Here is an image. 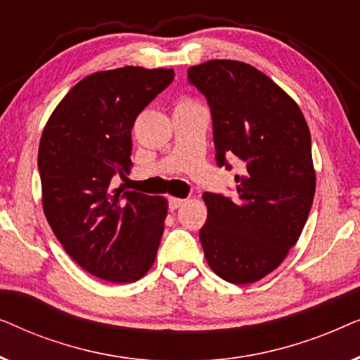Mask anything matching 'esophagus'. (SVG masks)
<instances>
[{
	"label": "esophagus",
	"mask_w": 360,
	"mask_h": 360,
	"mask_svg": "<svg viewBox=\"0 0 360 360\" xmlns=\"http://www.w3.org/2000/svg\"><path fill=\"white\" fill-rule=\"evenodd\" d=\"M185 201L186 200H184V198H170L169 200V210L175 211L176 208H180L181 205H185Z\"/></svg>",
	"instance_id": "obj_1"
}]
</instances>
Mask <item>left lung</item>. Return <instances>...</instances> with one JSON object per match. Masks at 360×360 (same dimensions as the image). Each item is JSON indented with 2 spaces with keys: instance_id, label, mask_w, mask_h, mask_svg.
Segmentation results:
<instances>
[{
  "instance_id": "8db88e82",
  "label": "left lung",
  "mask_w": 360,
  "mask_h": 360,
  "mask_svg": "<svg viewBox=\"0 0 360 360\" xmlns=\"http://www.w3.org/2000/svg\"><path fill=\"white\" fill-rule=\"evenodd\" d=\"M213 120L216 164L236 175V198L203 193L208 218L200 229L206 262L236 285L254 283L282 264L311 210L316 175L311 136L297 103L257 68L210 60L188 68Z\"/></svg>"
}]
</instances>
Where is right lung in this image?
I'll list each match as a JSON object with an SVG mask.
<instances>
[{"mask_svg": "<svg viewBox=\"0 0 360 360\" xmlns=\"http://www.w3.org/2000/svg\"><path fill=\"white\" fill-rule=\"evenodd\" d=\"M174 77L172 68L142 67L91 73L44 127L37 157L44 213L65 252L108 282H134L155 260L167 200L116 181L131 170L136 117Z\"/></svg>", "mask_w": 360, "mask_h": 360, "instance_id": "add662e5", "label": "right lung"}]
</instances>
